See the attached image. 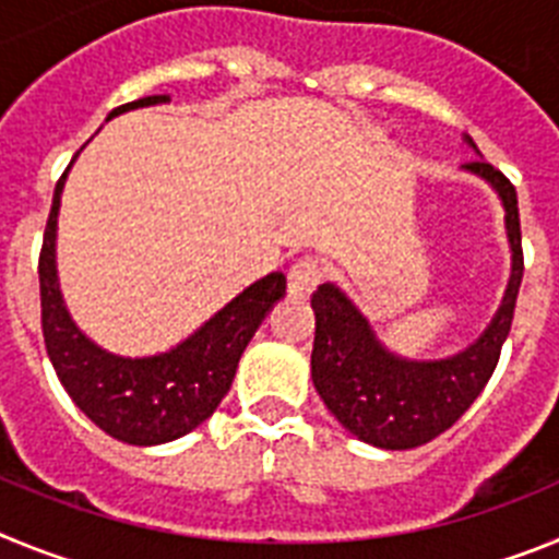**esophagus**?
<instances>
[{
  "label": "esophagus",
  "mask_w": 559,
  "mask_h": 559,
  "mask_svg": "<svg viewBox=\"0 0 559 559\" xmlns=\"http://www.w3.org/2000/svg\"><path fill=\"white\" fill-rule=\"evenodd\" d=\"M322 263L319 257H299L294 265L288 269V294L302 299V296L313 294V288L322 283Z\"/></svg>",
  "instance_id": "1"
}]
</instances>
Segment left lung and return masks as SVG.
<instances>
[{
	"instance_id": "8db88e82",
	"label": "left lung",
	"mask_w": 559,
	"mask_h": 559,
	"mask_svg": "<svg viewBox=\"0 0 559 559\" xmlns=\"http://www.w3.org/2000/svg\"><path fill=\"white\" fill-rule=\"evenodd\" d=\"M464 170L476 173L498 190L512 246L510 288L501 310L476 344L445 360H403L380 347L367 319L335 285H319L310 296L316 310L310 353L316 392L322 394L324 406L341 426L374 448L408 451L448 431L487 386L501 358L503 341L510 335L523 280L515 187L484 159L467 162Z\"/></svg>"
}]
</instances>
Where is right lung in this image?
Masks as SVG:
<instances>
[{
    "mask_svg": "<svg viewBox=\"0 0 559 559\" xmlns=\"http://www.w3.org/2000/svg\"><path fill=\"white\" fill-rule=\"evenodd\" d=\"M153 103H167V95L140 97L114 108L108 117ZM63 179L67 173L56 185L41 254H38L44 344L58 380L69 397L75 400V406L97 428L120 442L162 445L185 437L201 426L229 392L246 344L260 328L271 305L285 294V274L274 271L257 280L170 353L153 358H120L106 353L72 324L58 290L56 226Z\"/></svg>",
    "mask_w": 559,
    "mask_h": 559,
    "instance_id": "right-lung-1",
    "label": "right lung"
}]
</instances>
